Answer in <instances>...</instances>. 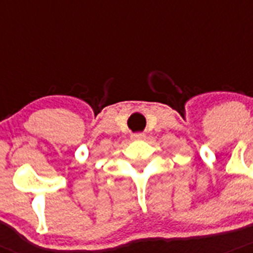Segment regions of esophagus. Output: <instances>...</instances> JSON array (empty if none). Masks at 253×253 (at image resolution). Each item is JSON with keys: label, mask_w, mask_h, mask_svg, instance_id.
Here are the masks:
<instances>
[{"label": "esophagus", "mask_w": 253, "mask_h": 253, "mask_svg": "<svg viewBox=\"0 0 253 253\" xmlns=\"http://www.w3.org/2000/svg\"><path fill=\"white\" fill-rule=\"evenodd\" d=\"M145 137V135L144 133H133L132 136H131V139H132V140H143V139H144Z\"/></svg>", "instance_id": "34e87169"}]
</instances>
